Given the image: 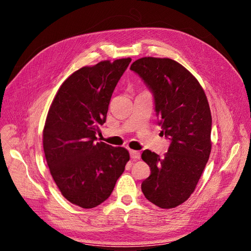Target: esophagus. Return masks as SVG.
Segmentation results:
<instances>
[{
	"instance_id": "obj_1",
	"label": "esophagus",
	"mask_w": 251,
	"mask_h": 251,
	"mask_svg": "<svg viewBox=\"0 0 251 251\" xmlns=\"http://www.w3.org/2000/svg\"><path fill=\"white\" fill-rule=\"evenodd\" d=\"M130 156H131L132 159H139L140 158V153L138 151L130 150Z\"/></svg>"
}]
</instances>
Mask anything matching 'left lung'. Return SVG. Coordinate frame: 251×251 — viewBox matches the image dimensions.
Here are the masks:
<instances>
[{"mask_svg":"<svg viewBox=\"0 0 251 251\" xmlns=\"http://www.w3.org/2000/svg\"><path fill=\"white\" fill-rule=\"evenodd\" d=\"M130 69L153 94L158 125L171 141L160 157L143 151L151 175L141 183L146 198L160 208H174L191 196L211 151V114L199 81L171 58L142 57Z\"/></svg>","mask_w":251,"mask_h":251,"instance_id":"obj_1","label":"left lung"}]
</instances>
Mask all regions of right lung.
I'll return each instance as SVG.
<instances>
[{
    "label": "right lung",
    "mask_w": 251,
    "mask_h": 251,
    "mask_svg": "<svg viewBox=\"0 0 251 251\" xmlns=\"http://www.w3.org/2000/svg\"><path fill=\"white\" fill-rule=\"evenodd\" d=\"M131 58L103 60L68 77L53 100L43 132L45 157L60 193L82 208L111 196L130 160L124 148L97 142L111 96Z\"/></svg>",
    "instance_id": "1"
}]
</instances>
